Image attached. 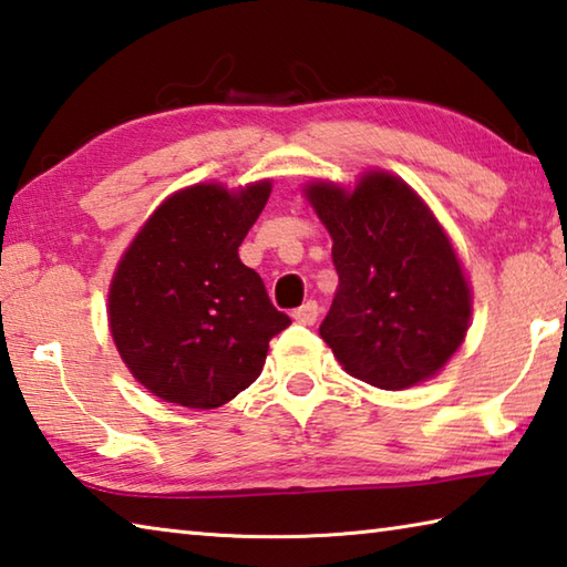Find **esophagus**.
I'll list each match as a JSON object with an SVG mask.
<instances>
[{"mask_svg":"<svg viewBox=\"0 0 567 567\" xmlns=\"http://www.w3.org/2000/svg\"><path fill=\"white\" fill-rule=\"evenodd\" d=\"M316 319H319V306L316 301H306L301 309L293 311V321L296 323H303V326H313Z\"/></svg>","mask_w":567,"mask_h":567,"instance_id":"obj_1","label":"esophagus"}]
</instances>
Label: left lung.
Returning <instances> with one entry per match:
<instances>
[{"label": "left lung", "instance_id": "left-lung-1", "mask_svg": "<svg viewBox=\"0 0 567 567\" xmlns=\"http://www.w3.org/2000/svg\"><path fill=\"white\" fill-rule=\"evenodd\" d=\"M301 192L333 241L339 289L319 333L341 369L383 391L439 375L468 333L473 289L431 206L385 168Z\"/></svg>", "mask_w": 567, "mask_h": 567}]
</instances>
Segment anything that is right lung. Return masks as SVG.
Here are the masks:
<instances>
[{"label":"right lung","mask_w":567,"mask_h":567,"mask_svg":"<svg viewBox=\"0 0 567 567\" xmlns=\"http://www.w3.org/2000/svg\"><path fill=\"white\" fill-rule=\"evenodd\" d=\"M271 178L168 194L118 258L106 321L118 355L166 403L212 411L264 371L268 341L291 326L238 246L264 212Z\"/></svg>","instance_id":"obj_1"}]
</instances>
